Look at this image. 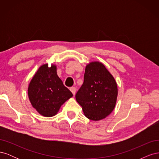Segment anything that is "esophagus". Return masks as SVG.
I'll list each match as a JSON object with an SVG mask.
<instances>
[{
	"label": "esophagus",
	"mask_w": 159,
	"mask_h": 159,
	"mask_svg": "<svg viewBox=\"0 0 159 159\" xmlns=\"http://www.w3.org/2000/svg\"><path fill=\"white\" fill-rule=\"evenodd\" d=\"M70 91L72 92V93H73V95H75V92H76V88H75V87H71V88H70Z\"/></svg>",
	"instance_id": "obj_1"
}]
</instances>
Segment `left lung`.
Instances as JSON below:
<instances>
[{
    "mask_svg": "<svg viewBox=\"0 0 159 159\" xmlns=\"http://www.w3.org/2000/svg\"><path fill=\"white\" fill-rule=\"evenodd\" d=\"M117 93L113 75L102 63L93 61L85 67L84 83L75 94V99L86 117L99 121L113 111Z\"/></svg>",
    "mask_w": 159,
    "mask_h": 159,
    "instance_id": "8db88e82",
    "label": "left lung"
}]
</instances>
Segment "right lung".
I'll use <instances>...</instances> for the list:
<instances>
[{
	"instance_id": "add662e5",
	"label": "right lung",
	"mask_w": 159,
	"mask_h": 159,
	"mask_svg": "<svg viewBox=\"0 0 159 159\" xmlns=\"http://www.w3.org/2000/svg\"><path fill=\"white\" fill-rule=\"evenodd\" d=\"M56 66H41L30 81L28 94L32 107L44 117L57 114L67 100L73 96L57 75Z\"/></svg>"
}]
</instances>
